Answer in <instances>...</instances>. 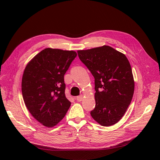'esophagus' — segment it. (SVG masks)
<instances>
[{
  "label": "esophagus",
  "instance_id": "obj_1",
  "mask_svg": "<svg viewBox=\"0 0 160 160\" xmlns=\"http://www.w3.org/2000/svg\"><path fill=\"white\" fill-rule=\"evenodd\" d=\"M83 95H79L78 97H77L76 99H77V101H79V102H80V101H81L82 100H83Z\"/></svg>",
  "mask_w": 160,
  "mask_h": 160
}]
</instances>
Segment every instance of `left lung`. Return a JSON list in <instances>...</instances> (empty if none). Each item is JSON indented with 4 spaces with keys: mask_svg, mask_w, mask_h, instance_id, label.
<instances>
[{
    "mask_svg": "<svg viewBox=\"0 0 160 160\" xmlns=\"http://www.w3.org/2000/svg\"><path fill=\"white\" fill-rule=\"evenodd\" d=\"M77 53L95 78V108L91 111V117L102 126L117 123L126 112L134 93L128 58L108 45Z\"/></svg>",
    "mask_w": 160,
    "mask_h": 160,
    "instance_id": "1",
    "label": "left lung"
}]
</instances>
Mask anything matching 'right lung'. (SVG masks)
I'll list each match as a JSON object with an SVG mask.
<instances>
[{
  "label": "right lung",
  "instance_id": "add662e5",
  "mask_svg": "<svg viewBox=\"0 0 160 160\" xmlns=\"http://www.w3.org/2000/svg\"><path fill=\"white\" fill-rule=\"evenodd\" d=\"M76 57L73 51L47 48L34 57L24 71V102L33 118L45 127L59 123L70 108L64 75Z\"/></svg>",
  "mask_w": 160,
  "mask_h": 160
}]
</instances>
